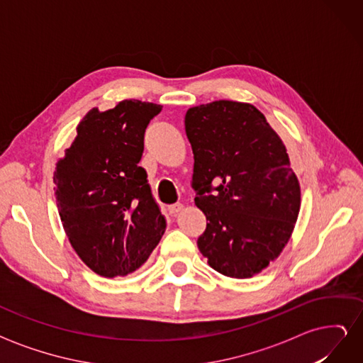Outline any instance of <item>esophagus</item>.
<instances>
[{
  "instance_id": "1",
  "label": "esophagus",
  "mask_w": 363,
  "mask_h": 363,
  "mask_svg": "<svg viewBox=\"0 0 363 363\" xmlns=\"http://www.w3.org/2000/svg\"><path fill=\"white\" fill-rule=\"evenodd\" d=\"M180 211H183V204L182 203H175V204H169L168 206V212L171 215H177Z\"/></svg>"
}]
</instances>
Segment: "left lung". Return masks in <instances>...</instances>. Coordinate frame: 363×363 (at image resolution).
Masks as SVG:
<instances>
[{
	"label": "left lung",
	"instance_id": "obj_1",
	"mask_svg": "<svg viewBox=\"0 0 363 363\" xmlns=\"http://www.w3.org/2000/svg\"><path fill=\"white\" fill-rule=\"evenodd\" d=\"M195 204L207 225L196 240L215 271L248 279L279 257L298 218L300 183L286 147L255 106L219 100L191 107Z\"/></svg>",
	"mask_w": 363,
	"mask_h": 363
}]
</instances>
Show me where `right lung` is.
I'll list each match as a JSON object with an SVG mask.
<instances>
[{
  "instance_id": "obj_1",
  "label": "right lung",
  "mask_w": 363,
  "mask_h": 363,
  "mask_svg": "<svg viewBox=\"0 0 363 363\" xmlns=\"http://www.w3.org/2000/svg\"><path fill=\"white\" fill-rule=\"evenodd\" d=\"M162 106L124 100L92 108L54 171L59 215L72 248L98 276L140 268L162 239L167 219L139 167L144 135Z\"/></svg>"
}]
</instances>
